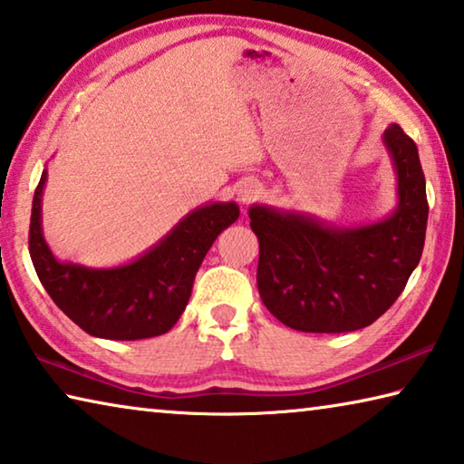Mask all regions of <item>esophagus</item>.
<instances>
[{"label": "esophagus", "mask_w": 464, "mask_h": 464, "mask_svg": "<svg viewBox=\"0 0 464 464\" xmlns=\"http://www.w3.org/2000/svg\"><path fill=\"white\" fill-rule=\"evenodd\" d=\"M260 194H262V186L254 182V179H247V182H243L239 186V190H237L241 204H251L254 200L260 198Z\"/></svg>", "instance_id": "1"}]
</instances>
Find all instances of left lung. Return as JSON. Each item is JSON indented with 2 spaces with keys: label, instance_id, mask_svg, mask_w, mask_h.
<instances>
[{
  "label": "left lung",
  "instance_id": "left-lung-1",
  "mask_svg": "<svg viewBox=\"0 0 464 464\" xmlns=\"http://www.w3.org/2000/svg\"><path fill=\"white\" fill-rule=\"evenodd\" d=\"M382 143L397 174V207L379 223L337 227L317 217L251 204L260 241L257 290L282 324L309 334L356 332L387 311L420 264L428 225L418 147L399 124Z\"/></svg>",
  "mask_w": 464,
  "mask_h": 464
}]
</instances>
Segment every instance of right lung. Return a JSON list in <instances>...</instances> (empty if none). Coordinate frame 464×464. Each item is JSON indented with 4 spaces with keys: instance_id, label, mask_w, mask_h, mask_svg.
<instances>
[{
    "instance_id": "obj_1",
    "label": "right lung",
    "mask_w": 464,
    "mask_h": 464,
    "mask_svg": "<svg viewBox=\"0 0 464 464\" xmlns=\"http://www.w3.org/2000/svg\"><path fill=\"white\" fill-rule=\"evenodd\" d=\"M43 171L30 217V257L54 304L83 332L104 340H145L169 332L182 315L192 285L215 239L239 218L235 202L194 208L135 260L116 268L61 262L43 235Z\"/></svg>"
}]
</instances>
